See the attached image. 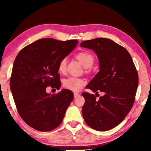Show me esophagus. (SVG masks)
I'll return each mask as SVG.
<instances>
[{"mask_svg":"<svg viewBox=\"0 0 151 151\" xmlns=\"http://www.w3.org/2000/svg\"><path fill=\"white\" fill-rule=\"evenodd\" d=\"M80 94L78 93H74V97L75 98H77L78 97H79Z\"/></svg>","mask_w":151,"mask_h":151,"instance_id":"1","label":"esophagus"}]
</instances>
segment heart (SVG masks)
I'll return each mask as SVG.
<instances>
[{"label": "heart", "mask_w": 151, "mask_h": 151, "mask_svg": "<svg viewBox=\"0 0 151 151\" xmlns=\"http://www.w3.org/2000/svg\"><path fill=\"white\" fill-rule=\"evenodd\" d=\"M76 58L78 59L82 65L85 68H89L94 63V57L91 53L87 51H83L76 54ZM67 58H63L60 60L58 65V70L60 73H64L66 70ZM85 82L83 79L70 76L63 81V84L65 88L73 91H79L84 85Z\"/></svg>", "instance_id": "obj_1"}]
</instances>
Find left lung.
Returning <instances> with one entry per match:
<instances>
[{"label": "left lung", "instance_id": "left-lung-1", "mask_svg": "<svg viewBox=\"0 0 151 151\" xmlns=\"http://www.w3.org/2000/svg\"><path fill=\"white\" fill-rule=\"evenodd\" d=\"M81 47L93 50L99 63V71L86 88L104 93L97 100L83 93V117L93 129L107 131L121 123L132 107L138 86L136 67L127 50L108 38L83 41Z\"/></svg>", "mask_w": 151, "mask_h": 151}]
</instances>
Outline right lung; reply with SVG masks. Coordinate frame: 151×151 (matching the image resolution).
Instances as JSON below:
<instances>
[{
  "instance_id": "right-lung-1",
  "label": "right lung",
  "mask_w": 151,
  "mask_h": 151,
  "mask_svg": "<svg viewBox=\"0 0 151 151\" xmlns=\"http://www.w3.org/2000/svg\"><path fill=\"white\" fill-rule=\"evenodd\" d=\"M78 43L43 38L23 48L15 58L9 86L19 115L33 129L47 132L62 122L73 93L62 89L52 95L46 88L60 89L59 63Z\"/></svg>"
}]
</instances>
